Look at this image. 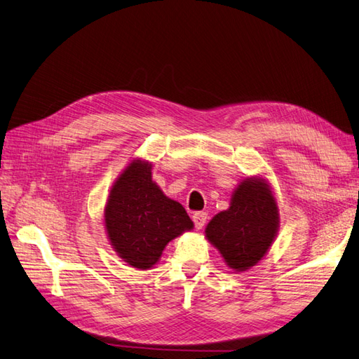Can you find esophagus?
<instances>
[{"label":"esophagus","mask_w":359,"mask_h":359,"mask_svg":"<svg viewBox=\"0 0 359 359\" xmlns=\"http://www.w3.org/2000/svg\"><path fill=\"white\" fill-rule=\"evenodd\" d=\"M207 219H208V215H207L205 212H196V213L194 215V222H195V226H196L198 230L203 229V226H204L205 222H207Z\"/></svg>","instance_id":"esophagus-1"}]
</instances>
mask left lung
Returning a JSON list of instances; mask_svg holds the SVG:
<instances>
[{
	"label": "left lung",
	"mask_w": 359,
	"mask_h": 359,
	"mask_svg": "<svg viewBox=\"0 0 359 359\" xmlns=\"http://www.w3.org/2000/svg\"><path fill=\"white\" fill-rule=\"evenodd\" d=\"M278 230V207L264 180L247 178L234 190L229 210L205 229L207 239L236 271L255 266L266 255Z\"/></svg>",
	"instance_id": "obj_1"
}]
</instances>
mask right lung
I'll return each mask as SVG.
<instances>
[{
    "instance_id": "1",
    "label": "right lung",
    "mask_w": 359,
    "mask_h": 359,
    "mask_svg": "<svg viewBox=\"0 0 359 359\" xmlns=\"http://www.w3.org/2000/svg\"><path fill=\"white\" fill-rule=\"evenodd\" d=\"M112 248L128 265L149 269L168 243L194 222L180 203L152 181L151 164L134 160L114 182L104 208Z\"/></svg>"
}]
</instances>
